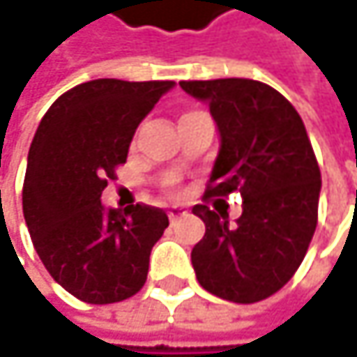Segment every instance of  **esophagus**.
I'll return each mask as SVG.
<instances>
[{
  "label": "esophagus",
  "instance_id": "esophagus-1",
  "mask_svg": "<svg viewBox=\"0 0 357 357\" xmlns=\"http://www.w3.org/2000/svg\"><path fill=\"white\" fill-rule=\"evenodd\" d=\"M183 215H185V211H181V208H172V211H169V221H178Z\"/></svg>",
  "mask_w": 357,
  "mask_h": 357
}]
</instances>
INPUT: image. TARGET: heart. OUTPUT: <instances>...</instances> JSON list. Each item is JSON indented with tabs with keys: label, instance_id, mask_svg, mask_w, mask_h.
<instances>
[{
	"label": "heart",
	"instance_id": "obj_1",
	"mask_svg": "<svg viewBox=\"0 0 357 357\" xmlns=\"http://www.w3.org/2000/svg\"><path fill=\"white\" fill-rule=\"evenodd\" d=\"M190 113H196V111H190ZM185 115H188V113H185ZM169 192H172V188H169Z\"/></svg>",
	"mask_w": 357,
	"mask_h": 357
}]
</instances>
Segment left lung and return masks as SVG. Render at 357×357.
Returning <instances> with one entry per match:
<instances>
[{
  "label": "left lung",
  "mask_w": 357,
  "mask_h": 357,
  "mask_svg": "<svg viewBox=\"0 0 357 357\" xmlns=\"http://www.w3.org/2000/svg\"><path fill=\"white\" fill-rule=\"evenodd\" d=\"M206 101L221 149L204 200L240 192L242 217L196 204L204 238L192 248L198 283L217 298L254 304L277 294L302 264L319 223L321 169L296 107L273 86L248 78L181 80Z\"/></svg>",
  "instance_id": "1"
}]
</instances>
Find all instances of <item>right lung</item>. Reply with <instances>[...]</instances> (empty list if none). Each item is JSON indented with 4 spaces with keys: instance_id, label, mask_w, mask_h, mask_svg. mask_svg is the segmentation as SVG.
I'll use <instances>...</instances> for the list:
<instances>
[{
    "instance_id": "add662e5",
    "label": "right lung",
    "mask_w": 357,
    "mask_h": 357,
    "mask_svg": "<svg viewBox=\"0 0 357 357\" xmlns=\"http://www.w3.org/2000/svg\"><path fill=\"white\" fill-rule=\"evenodd\" d=\"M174 80L99 78L63 93L36 128L22 185L31 240L49 275L86 304L138 294L169 219L163 208L115 211L101 194L126 163L138 123Z\"/></svg>"
}]
</instances>
